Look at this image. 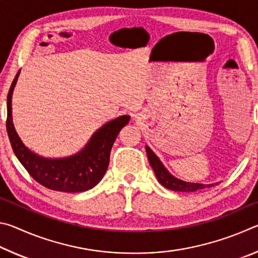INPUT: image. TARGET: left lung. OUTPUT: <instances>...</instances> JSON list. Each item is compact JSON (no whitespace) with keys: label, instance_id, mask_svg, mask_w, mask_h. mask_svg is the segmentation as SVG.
Instances as JSON below:
<instances>
[{"label":"left lung","instance_id":"obj_1","mask_svg":"<svg viewBox=\"0 0 258 258\" xmlns=\"http://www.w3.org/2000/svg\"><path fill=\"white\" fill-rule=\"evenodd\" d=\"M148 159L151 165L152 169L156 174V177L161 185L167 187L169 190L178 191V192H195L197 190L205 189V187H211L218 183H212V184H203V183H190L182 180H178L175 176H173L167 169L165 168V166L161 164L158 157L155 155V152L152 151L149 147H146Z\"/></svg>","mask_w":258,"mask_h":258}]
</instances>
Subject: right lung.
<instances>
[{
    "label": "right lung",
    "mask_w": 258,
    "mask_h": 258,
    "mask_svg": "<svg viewBox=\"0 0 258 258\" xmlns=\"http://www.w3.org/2000/svg\"><path fill=\"white\" fill-rule=\"evenodd\" d=\"M17 73L7 101V132L17 158L35 181L47 189L61 192H83L102 180L109 165L113 142L120 130L128 124L130 116H120L104 124L76 155L66 158H45L30 151L21 141L12 121V92L18 80Z\"/></svg>",
    "instance_id": "add662e5"
}]
</instances>
